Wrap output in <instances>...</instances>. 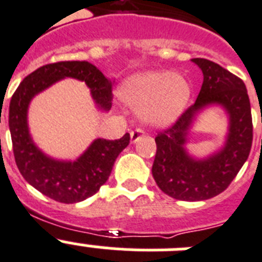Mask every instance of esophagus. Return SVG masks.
I'll return each instance as SVG.
<instances>
[{
    "mask_svg": "<svg viewBox=\"0 0 262 262\" xmlns=\"http://www.w3.org/2000/svg\"><path fill=\"white\" fill-rule=\"evenodd\" d=\"M142 136H144V130H142V129H136V130L130 132V141L135 144V142H137Z\"/></svg>",
    "mask_w": 262,
    "mask_h": 262,
    "instance_id": "esophagus-1",
    "label": "esophagus"
}]
</instances>
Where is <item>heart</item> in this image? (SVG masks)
Here are the masks:
<instances>
[{
	"label": "heart",
	"mask_w": 262,
	"mask_h": 262,
	"mask_svg": "<svg viewBox=\"0 0 262 262\" xmlns=\"http://www.w3.org/2000/svg\"><path fill=\"white\" fill-rule=\"evenodd\" d=\"M192 88L185 77L169 72H145L129 77L118 89L120 100L140 112L151 126H168L179 120L190 100Z\"/></svg>",
	"instance_id": "heart-1"
}]
</instances>
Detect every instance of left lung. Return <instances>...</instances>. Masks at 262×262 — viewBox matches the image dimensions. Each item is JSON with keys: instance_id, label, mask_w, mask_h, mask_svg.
I'll return each instance as SVG.
<instances>
[{"instance_id": "8db88e82", "label": "left lung", "mask_w": 262, "mask_h": 262, "mask_svg": "<svg viewBox=\"0 0 262 262\" xmlns=\"http://www.w3.org/2000/svg\"><path fill=\"white\" fill-rule=\"evenodd\" d=\"M192 62L204 74L199 97L173 126L157 135L151 174L165 194L181 201H204L224 192L243 168L252 148L253 125L243 80L213 61L193 58ZM212 106H221L228 114L226 141L212 155L193 158L185 148L188 133L198 114Z\"/></svg>"}]
</instances>
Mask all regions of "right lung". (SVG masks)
Masks as SVG:
<instances>
[{
	"mask_svg": "<svg viewBox=\"0 0 262 262\" xmlns=\"http://www.w3.org/2000/svg\"><path fill=\"white\" fill-rule=\"evenodd\" d=\"M83 81L101 111H111L112 82L88 61L48 63L25 77L9 106V129L19 173L38 192L63 204H74L97 193L107 181L114 161L129 145V133L120 140L96 138L74 161L56 160L34 144L28 125L30 101L62 78Z\"/></svg>",
	"mask_w": 262,
	"mask_h": 262,
	"instance_id": "1",
	"label": "right lung"
}]
</instances>
